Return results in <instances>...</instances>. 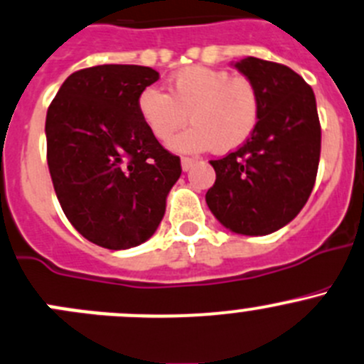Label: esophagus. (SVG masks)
Listing matches in <instances>:
<instances>
[{"label": "esophagus", "instance_id": "esophagus-1", "mask_svg": "<svg viewBox=\"0 0 364 364\" xmlns=\"http://www.w3.org/2000/svg\"><path fill=\"white\" fill-rule=\"evenodd\" d=\"M193 164H196V160L193 158H181V167L183 171H190V168L193 167Z\"/></svg>", "mask_w": 364, "mask_h": 364}]
</instances>
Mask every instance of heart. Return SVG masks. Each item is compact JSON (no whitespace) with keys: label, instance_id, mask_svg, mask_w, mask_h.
Masks as SVG:
<instances>
[{"label":"heart","instance_id":"b5f03b06","mask_svg":"<svg viewBox=\"0 0 364 364\" xmlns=\"http://www.w3.org/2000/svg\"><path fill=\"white\" fill-rule=\"evenodd\" d=\"M140 121L158 142H167L186 117L188 129L172 140L179 153L238 149L256 132L261 117V92L245 76L229 70L192 65L178 70L168 80V94L158 87H146L136 100Z\"/></svg>","mask_w":364,"mask_h":364}]
</instances>
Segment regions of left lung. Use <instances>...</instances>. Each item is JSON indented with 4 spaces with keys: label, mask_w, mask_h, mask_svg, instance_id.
I'll use <instances>...</instances> for the list:
<instances>
[{
    "label": "left lung",
    "mask_w": 364,
    "mask_h": 364,
    "mask_svg": "<svg viewBox=\"0 0 364 364\" xmlns=\"http://www.w3.org/2000/svg\"><path fill=\"white\" fill-rule=\"evenodd\" d=\"M235 67L259 88V124L242 147L210 161L217 179L206 203L232 232L270 235L297 217L315 186L322 142L316 100L283 63L247 56Z\"/></svg>",
    "instance_id": "1"
}]
</instances>
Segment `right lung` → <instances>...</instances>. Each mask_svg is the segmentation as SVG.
Segmentation results:
<instances>
[{"label": "right lung", "mask_w": 364, "mask_h": 364, "mask_svg": "<svg viewBox=\"0 0 364 364\" xmlns=\"http://www.w3.org/2000/svg\"><path fill=\"white\" fill-rule=\"evenodd\" d=\"M160 74L142 65L70 74L46 117L48 167L63 213L81 236L121 250L149 240L181 160L153 139L136 110Z\"/></svg>", "instance_id": "1"}]
</instances>
